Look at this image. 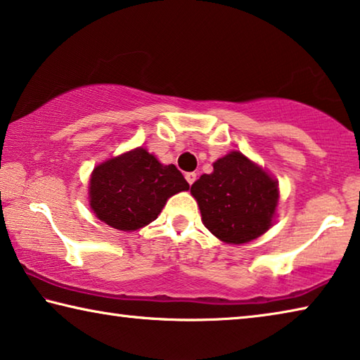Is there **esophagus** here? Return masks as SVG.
<instances>
[{
    "label": "esophagus",
    "instance_id": "esophagus-1",
    "mask_svg": "<svg viewBox=\"0 0 360 360\" xmlns=\"http://www.w3.org/2000/svg\"><path fill=\"white\" fill-rule=\"evenodd\" d=\"M185 179H186L188 184L193 185L194 181H196V174H194V172H188V174L185 175Z\"/></svg>",
    "mask_w": 360,
    "mask_h": 360
}]
</instances>
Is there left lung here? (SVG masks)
Listing matches in <instances>:
<instances>
[{
	"label": "left lung",
	"mask_w": 360,
	"mask_h": 360,
	"mask_svg": "<svg viewBox=\"0 0 360 360\" xmlns=\"http://www.w3.org/2000/svg\"><path fill=\"white\" fill-rule=\"evenodd\" d=\"M202 223L226 244H245L273 225L279 202L278 181L240 151L214 162V172L191 185Z\"/></svg>",
	"instance_id": "left-lung-1"
}]
</instances>
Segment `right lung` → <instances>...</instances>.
<instances>
[{
    "label": "right lung",
    "instance_id": "add662e5",
    "mask_svg": "<svg viewBox=\"0 0 360 360\" xmlns=\"http://www.w3.org/2000/svg\"><path fill=\"white\" fill-rule=\"evenodd\" d=\"M188 188L174 164L164 166L145 148H135L92 170L89 204L108 226L135 231L156 220L167 199Z\"/></svg>",
    "mask_w": 360,
    "mask_h": 360
}]
</instances>
